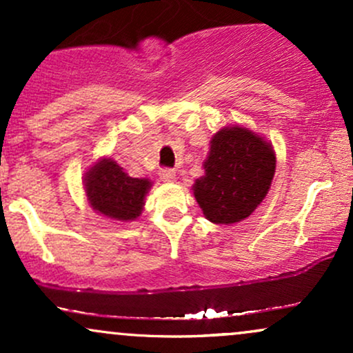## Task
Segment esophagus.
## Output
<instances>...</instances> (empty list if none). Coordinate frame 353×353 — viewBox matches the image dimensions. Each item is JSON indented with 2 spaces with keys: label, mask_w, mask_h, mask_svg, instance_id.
<instances>
[{
  "label": "esophagus",
  "mask_w": 353,
  "mask_h": 353,
  "mask_svg": "<svg viewBox=\"0 0 353 353\" xmlns=\"http://www.w3.org/2000/svg\"><path fill=\"white\" fill-rule=\"evenodd\" d=\"M159 177L164 182H172V181H176V172H174L172 169H161Z\"/></svg>",
  "instance_id": "obj_1"
}]
</instances>
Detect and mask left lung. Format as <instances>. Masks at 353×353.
Here are the masks:
<instances>
[{
    "label": "left lung",
    "mask_w": 353,
    "mask_h": 353,
    "mask_svg": "<svg viewBox=\"0 0 353 353\" xmlns=\"http://www.w3.org/2000/svg\"><path fill=\"white\" fill-rule=\"evenodd\" d=\"M277 157L272 143L245 125H225L210 139L204 176L192 185L194 197L212 224L244 221L265 199Z\"/></svg>",
    "instance_id": "8db88e82"
}]
</instances>
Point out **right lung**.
<instances>
[{"label":"right lung","instance_id":"add662e5","mask_svg":"<svg viewBox=\"0 0 353 353\" xmlns=\"http://www.w3.org/2000/svg\"><path fill=\"white\" fill-rule=\"evenodd\" d=\"M88 202L101 216L116 222L136 221L152 188L148 177H131L111 157H101L83 176Z\"/></svg>","mask_w":353,"mask_h":353}]
</instances>
